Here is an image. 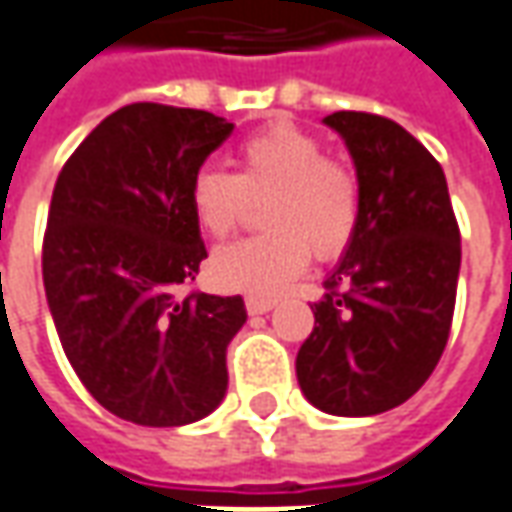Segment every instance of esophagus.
I'll return each mask as SVG.
<instances>
[{
  "instance_id": "esophagus-1",
  "label": "esophagus",
  "mask_w": 512,
  "mask_h": 512,
  "mask_svg": "<svg viewBox=\"0 0 512 512\" xmlns=\"http://www.w3.org/2000/svg\"><path fill=\"white\" fill-rule=\"evenodd\" d=\"M274 305H277V297H266V294H252V297H246L249 314H266Z\"/></svg>"
}]
</instances>
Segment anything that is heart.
<instances>
[{"mask_svg":"<svg viewBox=\"0 0 512 512\" xmlns=\"http://www.w3.org/2000/svg\"><path fill=\"white\" fill-rule=\"evenodd\" d=\"M238 173L201 168L190 182V210L204 235L227 241L241 227L249 201L265 198L260 221L269 232L215 252L212 280L224 288L269 294L300 277L311 252L339 257L353 243L361 190L353 170L325 156V145L291 123L243 139Z\"/></svg>","mask_w":512,"mask_h":512,"instance_id":"1","label":"heart"}]
</instances>
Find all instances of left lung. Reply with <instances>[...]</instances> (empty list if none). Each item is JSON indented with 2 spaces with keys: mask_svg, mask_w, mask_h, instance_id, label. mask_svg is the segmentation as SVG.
<instances>
[{
  "mask_svg": "<svg viewBox=\"0 0 512 512\" xmlns=\"http://www.w3.org/2000/svg\"><path fill=\"white\" fill-rule=\"evenodd\" d=\"M356 162L361 215L314 330L297 353L305 398L367 417L409 401L443 356L460 277V227L440 162L381 114L325 117Z\"/></svg>",
  "mask_w": 512,
  "mask_h": 512,
  "instance_id": "left-lung-1",
  "label": "left lung"
}]
</instances>
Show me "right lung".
I'll return each instance as SVG.
<instances>
[{"instance_id": "obj_1", "label": "right lung", "mask_w": 512, "mask_h": 512, "mask_svg": "<svg viewBox=\"0 0 512 512\" xmlns=\"http://www.w3.org/2000/svg\"><path fill=\"white\" fill-rule=\"evenodd\" d=\"M232 134L201 109L131 103L64 162L41 274L52 322L81 384L137 426H184L227 392L241 297L179 294L207 257L190 182Z\"/></svg>"}]
</instances>
